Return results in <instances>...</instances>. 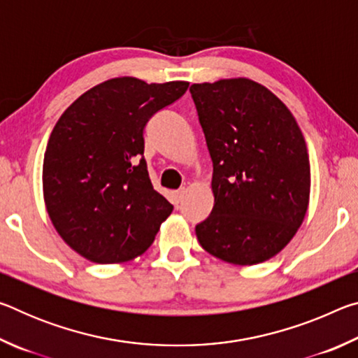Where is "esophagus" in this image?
Wrapping results in <instances>:
<instances>
[{
	"instance_id": "1",
	"label": "esophagus",
	"mask_w": 358,
	"mask_h": 358,
	"mask_svg": "<svg viewBox=\"0 0 358 358\" xmlns=\"http://www.w3.org/2000/svg\"><path fill=\"white\" fill-rule=\"evenodd\" d=\"M173 197H175V202L180 203L181 201L185 199V189H180V191H175L173 192Z\"/></svg>"
}]
</instances>
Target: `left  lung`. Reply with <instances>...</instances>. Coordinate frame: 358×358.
I'll list each match as a JSON object with an SVG mask.
<instances>
[{
  "label": "left lung",
  "mask_w": 358,
  "mask_h": 358,
  "mask_svg": "<svg viewBox=\"0 0 358 358\" xmlns=\"http://www.w3.org/2000/svg\"><path fill=\"white\" fill-rule=\"evenodd\" d=\"M213 161L215 205L196 226L205 251L235 265L273 257L310 201V156L292 113L250 78L189 88Z\"/></svg>",
  "instance_id": "8db88e82"
}]
</instances>
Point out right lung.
<instances>
[{
	"label": "right lung",
	"mask_w": 358,
	"mask_h": 358,
	"mask_svg": "<svg viewBox=\"0 0 358 358\" xmlns=\"http://www.w3.org/2000/svg\"><path fill=\"white\" fill-rule=\"evenodd\" d=\"M187 87L110 78L83 93L57 121L42 167L44 199L57 232L80 256L124 262L153 243L173 205L151 185L143 129Z\"/></svg>",
	"instance_id": "obj_1"
}]
</instances>
